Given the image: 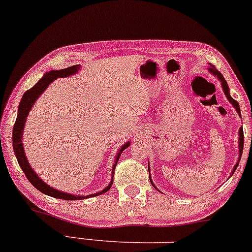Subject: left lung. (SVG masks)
<instances>
[{
    "label": "left lung",
    "instance_id": "1",
    "mask_svg": "<svg viewBox=\"0 0 252 252\" xmlns=\"http://www.w3.org/2000/svg\"><path fill=\"white\" fill-rule=\"evenodd\" d=\"M210 65H211V64H210ZM209 69H210V71L213 72V74L215 75V76H217V77L220 78V82H222V88H223V90H224V94H225V96L228 97L229 102L231 103V104L233 105V107H235L236 110H237L238 115H239V116H241V109H239V104H238V102H237V101H235V99H233L232 97L230 96L228 83H226V81L224 80L223 75L220 74V72L218 71V70H216V69H215V66H214V65H211V68H209ZM243 145H244V134H243V128H241V129H239V159H238L237 164H236V165H235V168H233V171H235L236 169H237L239 160H241L242 153H243ZM148 168H149V166H148ZM233 171H232V172H233ZM149 178H150V172H149ZM150 182H151V178H150ZM151 184H153V182H151ZM153 186H154V184H153ZM154 187H155V186H154ZM155 188H156V187H155Z\"/></svg>",
    "mask_w": 252,
    "mask_h": 252
}]
</instances>
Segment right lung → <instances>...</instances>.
<instances>
[{
    "mask_svg": "<svg viewBox=\"0 0 252 252\" xmlns=\"http://www.w3.org/2000/svg\"><path fill=\"white\" fill-rule=\"evenodd\" d=\"M78 69H80V65L77 64V65L69 66V68H65V69H61V70H51L49 72H47V74H45L44 76L42 77L34 87L30 88L29 90H27V92L24 93L22 99H21V102H20L19 114H17L16 122H15L14 129H13V148L15 151V156H16L17 162H19L21 169H22V171L24 172V175H26V177L28 178V181L42 193H45V195L51 196V197H55V198L69 199V201H75V199H86V198H89L90 196L94 197V196L102 195V193L107 192L108 190L111 188V186H113L115 166L117 165V162H118V159H120L121 154H122V151L126 149V148H128L130 145L129 142H126V143L124 144L122 148H121V150L118 151V154L116 156V160H115V164L113 168L114 174H113V178H111L110 183H109V186L105 188V189H103L102 191L95 193V195L75 196V195H71V193L62 192V191H59V190H56V189H53V188L48 186V184H45L44 182L35 174V171L32 170V166L29 165L28 159H27L26 155H24L23 144H22V134H23L24 124H26L27 117H28V114L30 113V109L32 108V105H34L36 99L38 98L39 95L44 92L45 88L49 86L51 82L55 81L56 78H59V77H66V76H69V75L76 74Z\"/></svg>",
    "mask_w": 252,
    "mask_h": 252,
    "instance_id": "obj_1",
    "label": "right lung"
}]
</instances>
